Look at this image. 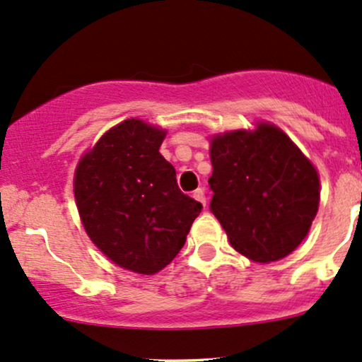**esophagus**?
<instances>
[{
	"label": "esophagus",
	"mask_w": 362,
	"mask_h": 362,
	"mask_svg": "<svg viewBox=\"0 0 362 362\" xmlns=\"http://www.w3.org/2000/svg\"><path fill=\"white\" fill-rule=\"evenodd\" d=\"M193 198H194V200H198L200 203H203V205H206V197H205V192H203L202 188L194 189V192H193Z\"/></svg>",
	"instance_id": "1"
}]
</instances>
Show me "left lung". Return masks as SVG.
Returning <instances> with one entry per match:
<instances>
[{
    "label": "left lung",
    "instance_id": "1",
    "mask_svg": "<svg viewBox=\"0 0 362 362\" xmlns=\"http://www.w3.org/2000/svg\"><path fill=\"white\" fill-rule=\"evenodd\" d=\"M210 210L234 250L259 263L292 253L318 212L320 180L291 138L272 124L215 136Z\"/></svg>",
    "mask_w": 362,
    "mask_h": 362
}]
</instances>
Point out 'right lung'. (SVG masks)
Listing matches in <instances>:
<instances>
[{
  "mask_svg": "<svg viewBox=\"0 0 362 362\" xmlns=\"http://www.w3.org/2000/svg\"><path fill=\"white\" fill-rule=\"evenodd\" d=\"M165 132L140 119L109 129L75 173V200L93 245L116 265L152 275L185 245L202 203L160 156Z\"/></svg>",
  "mask_w": 362,
  "mask_h": 362,
  "instance_id": "right-lung-1",
  "label": "right lung"
}]
</instances>
